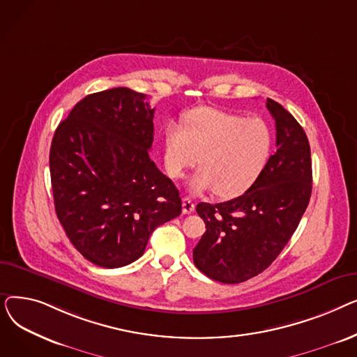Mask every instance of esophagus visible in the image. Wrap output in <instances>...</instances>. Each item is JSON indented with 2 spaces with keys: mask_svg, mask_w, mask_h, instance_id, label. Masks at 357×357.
Here are the masks:
<instances>
[{
  "mask_svg": "<svg viewBox=\"0 0 357 357\" xmlns=\"http://www.w3.org/2000/svg\"><path fill=\"white\" fill-rule=\"evenodd\" d=\"M194 210H195L194 201L190 197H185L182 199V211H183V214H191V213H194Z\"/></svg>",
  "mask_w": 357,
  "mask_h": 357,
  "instance_id": "esophagus-1",
  "label": "esophagus"
}]
</instances>
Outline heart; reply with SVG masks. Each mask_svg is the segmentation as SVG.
Returning <instances> with one entry per match:
<instances>
[{"label":"heart","instance_id":"1","mask_svg":"<svg viewBox=\"0 0 357 357\" xmlns=\"http://www.w3.org/2000/svg\"><path fill=\"white\" fill-rule=\"evenodd\" d=\"M181 124L165 127V165L169 175L181 178L199 159L201 171L190 183L192 192L214 190L221 198L237 197L264 171L272 133L261 119L197 107L183 112Z\"/></svg>","mask_w":357,"mask_h":357}]
</instances>
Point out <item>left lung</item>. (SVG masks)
I'll list each match as a JSON object with an SVG mask.
<instances>
[{
  "instance_id": "1",
  "label": "left lung",
  "mask_w": 357,
  "mask_h": 357,
  "mask_svg": "<svg viewBox=\"0 0 357 357\" xmlns=\"http://www.w3.org/2000/svg\"><path fill=\"white\" fill-rule=\"evenodd\" d=\"M276 126V152L250 188L226 202H199L205 233L195 266L222 284H240L271 266L304 215L312 190L311 149L304 128L268 98Z\"/></svg>"
}]
</instances>
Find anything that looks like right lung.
Listing matches in <instances>:
<instances>
[{
    "mask_svg": "<svg viewBox=\"0 0 357 357\" xmlns=\"http://www.w3.org/2000/svg\"><path fill=\"white\" fill-rule=\"evenodd\" d=\"M153 114L144 93L120 86L86 96L54 131L56 215L97 266L137 260L153 230L182 211L176 186L149 158Z\"/></svg>",
    "mask_w": 357,
    "mask_h": 357,
    "instance_id": "add662e5",
    "label": "right lung"
}]
</instances>
